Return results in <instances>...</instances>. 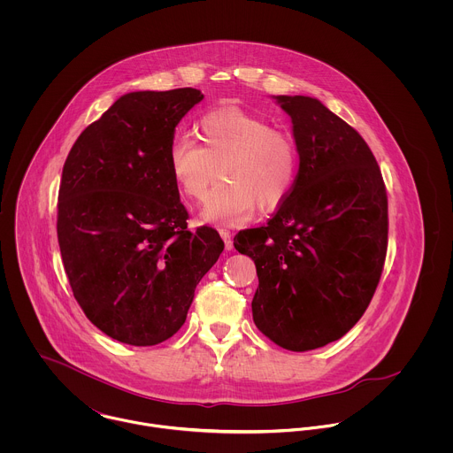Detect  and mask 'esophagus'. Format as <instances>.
Returning a JSON list of instances; mask_svg holds the SVG:
<instances>
[{"label":"esophagus","mask_w":453,"mask_h":453,"mask_svg":"<svg viewBox=\"0 0 453 453\" xmlns=\"http://www.w3.org/2000/svg\"><path fill=\"white\" fill-rule=\"evenodd\" d=\"M219 235H221V239L225 241V248H226V250H232V248H234V241H232L230 232L225 230V228H221V230H219Z\"/></svg>","instance_id":"esophagus-1"}]
</instances>
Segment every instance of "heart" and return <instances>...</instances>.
Here are the masks:
<instances>
[{
    "instance_id": "obj_1",
    "label": "heart",
    "mask_w": 453,
    "mask_h": 453,
    "mask_svg": "<svg viewBox=\"0 0 453 453\" xmlns=\"http://www.w3.org/2000/svg\"><path fill=\"white\" fill-rule=\"evenodd\" d=\"M200 144L187 135L176 137L167 153L174 183L187 198L202 202L219 180L225 183L209 196L202 219L241 225L253 218L257 205H279L291 192L298 165V144L286 130L255 113L221 108L196 122Z\"/></svg>"
}]
</instances>
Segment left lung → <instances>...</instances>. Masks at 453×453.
I'll return each mask as SVG.
<instances>
[{
    "label": "left lung",
    "instance_id": "1",
    "mask_svg": "<svg viewBox=\"0 0 453 453\" xmlns=\"http://www.w3.org/2000/svg\"><path fill=\"white\" fill-rule=\"evenodd\" d=\"M277 101L293 120L300 169L268 223L241 230L234 246L257 265V327L305 352L342 338L368 309L388 255V192L357 130L318 99Z\"/></svg>",
    "mask_w": 453,
    "mask_h": 453
}]
</instances>
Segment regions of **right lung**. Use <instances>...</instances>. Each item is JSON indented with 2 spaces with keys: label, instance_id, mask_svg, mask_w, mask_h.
Here are the masks:
<instances>
[{
  "label": "right lung",
  "instance_id": "add662e5",
  "mask_svg": "<svg viewBox=\"0 0 453 453\" xmlns=\"http://www.w3.org/2000/svg\"><path fill=\"white\" fill-rule=\"evenodd\" d=\"M196 88L130 92L67 153L58 202L65 275L87 319L122 343L146 347L187 321L195 288L225 242L188 230L167 153Z\"/></svg>",
  "mask_w": 453,
  "mask_h": 453
}]
</instances>
